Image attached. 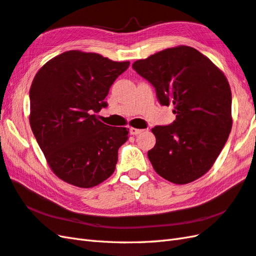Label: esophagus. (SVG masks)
<instances>
[{"instance_id":"obj_1","label":"esophagus","mask_w":256,"mask_h":256,"mask_svg":"<svg viewBox=\"0 0 256 256\" xmlns=\"http://www.w3.org/2000/svg\"><path fill=\"white\" fill-rule=\"evenodd\" d=\"M129 132H130V134L136 136V134H141V132H143V130H142V129H136V128H134V127H130Z\"/></svg>"}]
</instances>
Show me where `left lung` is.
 I'll return each mask as SVG.
<instances>
[{
	"instance_id": "1",
	"label": "left lung",
	"mask_w": 256,
	"mask_h": 256,
	"mask_svg": "<svg viewBox=\"0 0 256 256\" xmlns=\"http://www.w3.org/2000/svg\"><path fill=\"white\" fill-rule=\"evenodd\" d=\"M151 82L162 105H172L176 120L156 126L148 152L160 177L190 184L206 174L232 127V90L224 72L208 58L186 46L165 48L132 64Z\"/></svg>"
}]
</instances>
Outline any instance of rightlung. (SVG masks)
Returning a JSON list of instances; mask_svg holds the SVG:
<instances>
[{"label": "right lung", "mask_w": 256, "mask_h": 256, "mask_svg": "<svg viewBox=\"0 0 256 256\" xmlns=\"http://www.w3.org/2000/svg\"><path fill=\"white\" fill-rule=\"evenodd\" d=\"M98 53L72 50L36 74L30 88L29 122L52 172L63 182L92 188L114 172L124 127L98 120L110 86L129 66Z\"/></svg>", "instance_id": "right-lung-1"}]
</instances>
